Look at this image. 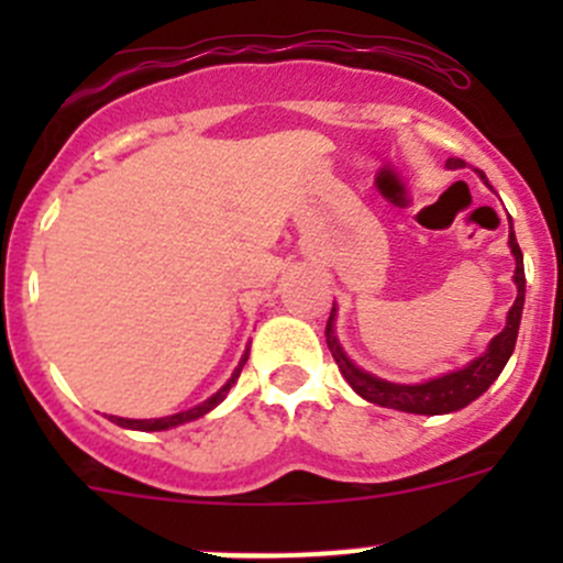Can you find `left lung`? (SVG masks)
<instances>
[{
    "instance_id": "1",
    "label": "left lung",
    "mask_w": 563,
    "mask_h": 563,
    "mask_svg": "<svg viewBox=\"0 0 563 563\" xmlns=\"http://www.w3.org/2000/svg\"><path fill=\"white\" fill-rule=\"evenodd\" d=\"M465 163L460 157H450L446 168H463ZM479 179L487 185V176L482 172ZM490 187V185H487ZM509 250L515 255V286H518V297L515 305L507 313V327L496 334V338L487 343L485 354L471 360L468 365L460 367V371L444 373V376L428 378L422 384H395L387 378H378L373 373L362 371L354 360H349V354L340 345L338 334H334V316L338 308H332L327 321V345L332 351L334 362H338L340 373H343L345 382L351 384V389L360 397H365L367 402H376V406L395 408V411L406 413H424V417H439V413H452L465 408L468 402H474L476 397L485 395L490 389V384L501 376L504 365L512 356L515 343H518V329H520V316H523V302H526V269H523V253H520L518 240H515L512 220H509Z\"/></svg>"
}]
</instances>
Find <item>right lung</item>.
Wrapping results in <instances>:
<instances>
[{
    "label": "right lung",
    "instance_id": "obj_1",
    "mask_svg": "<svg viewBox=\"0 0 563 563\" xmlns=\"http://www.w3.org/2000/svg\"><path fill=\"white\" fill-rule=\"evenodd\" d=\"M247 356H250V349L245 351V354H242L240 365L234 367V373H231L229 382H225L223 387H220L218 391H214L212 397H207V400L198 402V406L187 408V411L172 413V417H157V419H128V417H108V419H111L113 424H119V428H128V430H144V433H155V430H172V428H179V424H185V422H192V419L203 417V413H209V411H212V408H218L220 402L225 400V395H229V389L234 387L236 378H240L242 367H245V362H247Z\"/></svg>",
    "mask_w": 563,
    "mask_h": 563
}]
</instances>
